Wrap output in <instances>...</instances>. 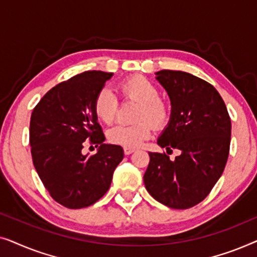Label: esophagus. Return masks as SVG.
<instances>
[{"label":"esophagus","instance_id":"1","mask_svg":"<svg viewBox=\"0 0 257 257\" xmlns=\"http://www.w3.org/2000/svg\"><path fill=\"white\" fill-rule=\"evenodd\" d=\"M135 149H130V147H124V153L126 154V156H130V154L135 152Z\"/></svg>","mask_w":257,"mask_h":257}]
</instances>
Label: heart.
<instances>
[{
	"label": "heart",
	"mask_w": 257,
	"mask_h": 257,
	"mask_svg": "<svg viewBox=\"0 0 257 257\" xmlns=\"http://www.w3.org/2000/svg\"><path fill=\"white\" fill-rule=\"evenodd\" d=\"M119 92L125 98H131L142 103L138 113L137 124H118L108 130L107 138L114 145L122 147H138L144 140L152 133V125L163 127L170 118L167 105L159 99V90L145 77L135 76L119 84ZM118 108V99L110 89H101L96 94L93 101V110L97 118L105 124H111L114 120Z\"/></svg>",
	"instance_id": "b5f03b06"
}]
</instances>
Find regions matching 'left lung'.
<instances>
[{"mask_svg": "<svg viewBox=\"0 0 257 257\" xmlns=\"http://www.w3.org/2000/svg\"><path fill=\"white\" fill-rule=\"evenodd\" d=\"M170 97L171 117L157 143L180 156L149 152L144 174L147 192L174 209L201 202L219 180L229 154L231 122L226 104L215 87L188 72H156ZM172 152V150H171Z\"/></svg>", "mask_w": 257, "mask_h": 257, "instance_id": "left-lung-1", "label": "left lung"}]
</instances>
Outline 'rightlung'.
I'll use <instances>...</instances> for the list:
<instances>
[{
  "mask_svg": "<svg viewBox=\"0 0 257 257\" xmlns=\"http://www.w3.org/2000/svg\"><path fill=\"white\" fill-rule=\"evenodd\" d=\"M112 72L85 71L44 94L30 118L34 166L51 198L66 208L93 205L110 188L121 146L104 144L93 110L96 94ZM99 146L93 156L81 153L83 142Z\"/></svg>",
  "mask_w": 257,
  "mask_h": 257,
  "instance_id": "right-lung-1",
  "label": "right lung"
}]
</instances>
